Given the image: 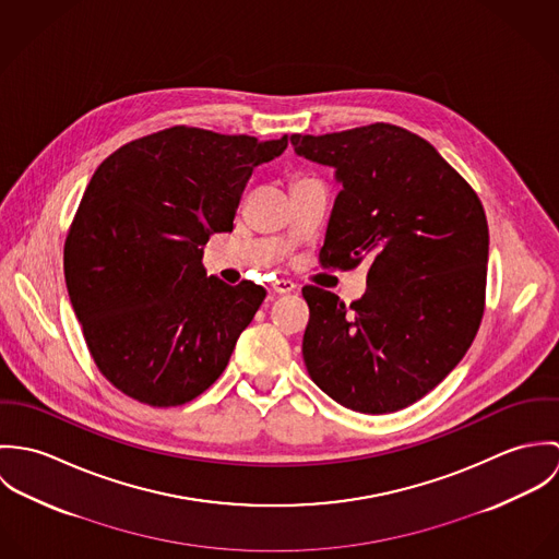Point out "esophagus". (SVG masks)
I'll list each match as a JSON object with an SVG mask.
<instances>
[{"label":"esophagus","mask_w":559,"mask_h":559,"mask_svg":"<svg viewBox=\"0 0 559 559\" xmlns=\"http://www.w3.org/2000/svg\"><path fill=\"white\" fill-rule=\"evenodd\" d=\"M271 288H273V293H277V295H290V293L297 290V284L290 282V280H275V282L271 284Z\"/></svg>","instance_id":"34e87169"}]
</instances>
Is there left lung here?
Wrapping results in <instances>:
<instances>
[{
  "mask_svg": "<svg viewBox=\"0 0 559 559\" xmlns=\"http://www.w3.org/2000/svg\"><path fill=\"white\" fill-rule=\"evenodd\" d=\"M290 142L342 185L322 266L370 262L368 288L348 308L319 286L304 288L306 368L342 406L394 413L435 390L478 333L488 262L481 202L435 146L394 124Z\"/></svg>",
  "mask_w": 559,
  "mask_h": 559,
  "instance_id": "8db88e82",
  "label": "left lung"
}]
</instances>
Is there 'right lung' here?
<instances>
[{
	"label": "right lung",
	"instance_id": "obj_1",
	"mask_svg": "<svg viewBox=\"0 0 559 559\" xmlns=\"http://www.w3.org/2000/svg\"><path fill=\"white\" fill-rule=\"evenodd\" d=\"M282 140L171 127L103 160L64 245V277L103 377L151 406H178L226 370L266 290L206 277L204 245L230 233L255 165Z\"/></svg>",
	"mask_w": 559,
	"mask_h": 559
}]
</instances>
